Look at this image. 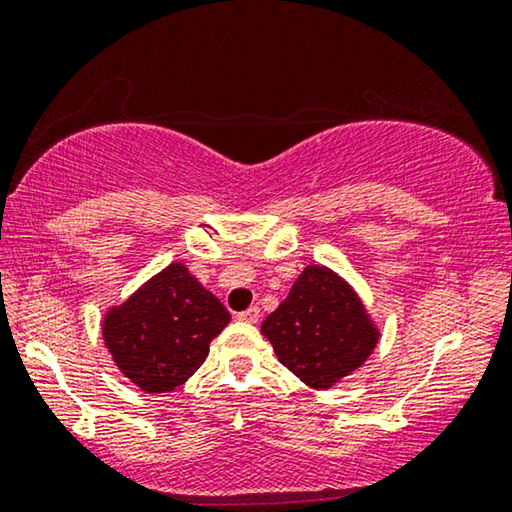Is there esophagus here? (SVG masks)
Returning <instances> with one entry per match:
<instances>
[{"mask_svg": "<svg viewBox=\"0 0 512 512\" xmlns=\"http://www.w3.org/2000/svg\"><path fill=\"white\" fill-rule=\"evenodd\" d=\"M258 317H261V310H258L256 305H254V307H249V310H244V312L237 314V319H240V321H247V324H256Z\"/></svg>", "mask_w": 512, "mask_h": 512, "instance_id": "esophagus-1", "label": "esophagus"}]
</instances>
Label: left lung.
I'll return each mask as SVG.
<instances>
[{"mask_svg": "<svg viewBox=\"0 0 512 512\" xmlns=\"http://www.w3.org/2000/svg\"><path fill=\"white\" fill-rule=\"evenodd\" d=\"M261 333L282 366L312 389H331L373 354L380 328L352 284L326 265H307Z\"/></svg>", "mask_w": 512, "mask_h": 512, "instance_id": "1", "label": "left lung"}]
</instances>
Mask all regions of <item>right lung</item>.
I'll return each instance as SVG.
<instances>
[{
	"label": "right lung",
	"instance_id": "add662e5",
	"mask_svg": "<svg viewBox=\"0 0 512 512\" xmlns=\"http://www.w3.org/2000/svg\"><path fill=\"white\" fill-rule=\"evenodd\" d=\"M221 300L184 263H170L102 319L118 370L146 394L177 389L205 363L209 342L228 326Z\"/></svg>",
	"mask_w": 512,
	"mask_h": 512
}]
</instances>
